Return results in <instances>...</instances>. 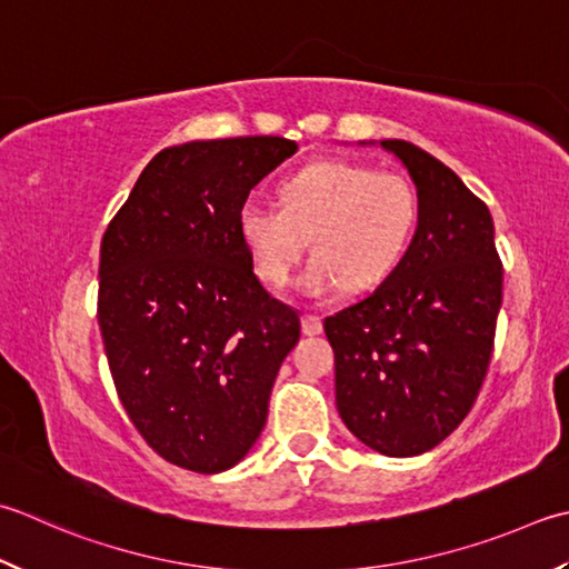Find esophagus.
<instances>
[{
	"label": "esophagus",
	"instance_id": "obj_1",
	"mask_svg": "<svg viewBox=\"0 0 569 569\" xmlns=\"http://www.w3.org/2000/svg\"><path fill=\"white\" fill-rule=\"evenodd\" d=\"M300 326H303L306 336H320L322 332V320L318 316H303L300 318Z\"/></svg>",
	"mask_w": 569,
	"mask_h": 569
}]
</instances>
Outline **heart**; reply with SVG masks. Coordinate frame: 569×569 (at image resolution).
Listing matches in <instances>:
<instances>
[{"instance_id":"b5f03b06","label":"heart","mask_w":569,"mask_h":569,"mask_svg":"<svg viewBox=\"0 0 569 569\" xmlns=\"http://www.w3.org/2000/svg\"><path fill=\"white\" fill-rule=\"evenodd\" d=\"M278 204H243L239 237L256 273L271 286L288 283L310 237L316 253L298 286L313 298L345 283L352 291L380 283L402 259L419 221L415 182L348 160L313 162L286 177Z\"/></svg>"}]
</instances>
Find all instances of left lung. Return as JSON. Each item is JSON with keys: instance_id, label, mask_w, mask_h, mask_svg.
<instances>
[{"instance_id": "obj_1", "label": "left lung", "mask_w": 569, "mask_h": 569, "mask_svg": "<svg viewBox=\"0 0 569 569\" xmlns=\"http://www.w3.org/2000/svg\"><path fill=\"white\" fill-rule=\"evenodd\" d=\"M380 148L417 187V231L392 273L322 326L345 427L372 451L407 459L439 447L471 411L491 362L503 269L491 211L459 174L411 142Z\"/></svg>"}]
</instances>
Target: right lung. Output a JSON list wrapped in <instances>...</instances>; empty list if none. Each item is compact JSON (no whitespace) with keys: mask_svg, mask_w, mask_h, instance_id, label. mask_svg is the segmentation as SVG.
<instances>
[{"mask_svg":"<svg viewBox=\"0 0 569 569\" xmlns=\"http://www.w3.org/2000/svg\"><path fill=\"white\" fill-rule=\"evenodd\" d=\"M276 136L154 154L100 241L98 326L128 417L164 461L237 466L263 431L300 318L253 273L237 219L296 154Z\"/></svg>","mask_w":569,"mask_h":569,"instance_id":"right-lung-1","label":"right lung"}]
</instances>
